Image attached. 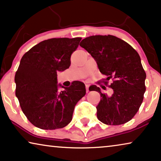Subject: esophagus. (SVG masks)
I'll use <instances>...</instances> for the list:
<instances>
[{"label": "esophagus", "mask_w": 161, "mask_h": 161, "mask_svg": "<svg viewBox=\"0 0 161 161\" xmlns=\"http://www.w3.org/2000/svg\"><path fill=\"white\" fill-rule=\"evenodd\" d=\"M89 84H86V92H89Z\"/></svg>", "instance_id": "esophagus-1"}]
</instances>
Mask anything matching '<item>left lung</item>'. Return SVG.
<instances>
[{"mask_svg": "<svg viewBox=\"0 0 161 161\" xmlns=\"http://www.w3.org/2000/svg\"><path fill=\"white\" fill-rule=\"evenodd\" d=\"M80 46L87 50L97 64L101 73L107 76L103 80L113 94L102 93L96 85L90 91L100 94L97 106L98 119L108 125L125 124L133 118L144 99L146 91V72L142 67L137 51L128 43L112 35H95L83 39Z\"/></svg>", "mask_w": 161, "mask_h": 161, "instance_id": "left-lung-1", "label": "left lung"}]
</instances>
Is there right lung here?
Instances as JSON below:
<instances>
[{
  "mask_svg": "<svg viewBox=\"0 0 161 161\" xmlns=\"http://www.w3.org/2000/svg\"><path fill=\"white\" fill-rule=\"evenodd\" d=\"M80 40V37L49 39L22 57L14 77L15 94L23 114L36 127L55 130L67 126L77 103L86 94L84 83L80 81L61 92L57 84V72L69 67L71 55Z\"/></svg>",
  "mask_w": 161,
  "mask_h": 161,
  "instance_id": "add662e5",
  "label": "right lung"
}]
</instances>
